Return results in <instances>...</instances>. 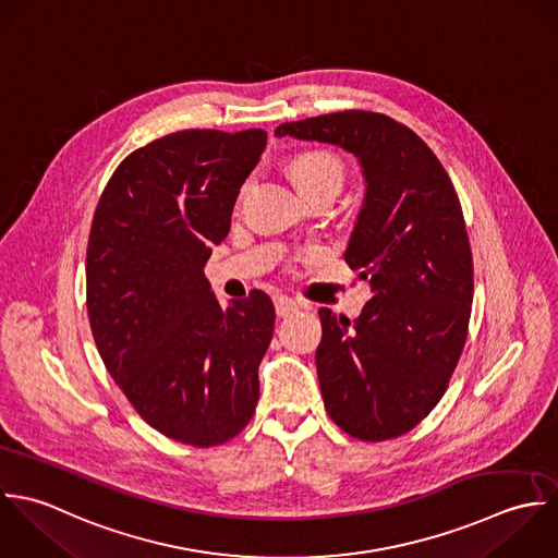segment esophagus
I'll list each match as a JSON object with an SVG mask.
<instances>
[{
    "mask_svg": "<svg viewBox=\"0 0 558 558\" xmlns=\"http://www.w3.org/2000/svg\"><path fill=\"white\" fill-rule=\"evenodd\" d=\"M274 306H276V315L278 317H289V315H293V313H298L302 308L300 302H295V300H291L287 295L274 298Z\"/></svg>",
    "mask_w": 558,
    "mask_h": 558,
    "instance_id": "esophagus-1",
    "label": "esophagus"
}]
</instances>
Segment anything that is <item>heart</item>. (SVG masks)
Wrapping results in <instances>:
<instances>
[{"instance_id": "1", "label": "heart", "mask_w": 558, "mask_h": 558, "mask_svg": "<svg viewBox=\"0 0 558 558\" xmlns=\"http://www.w3.org/2000/svg\"><path fill=\"white\" fill-rule=\"evenodd\" d=\"M293 183L300 192H311L328 185H342L344 168L342 161L328 150H308L298 155L289 166Z\"/></svg>"}]
</instances>
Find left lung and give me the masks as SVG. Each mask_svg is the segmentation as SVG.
<instances>
[{"instance_id": "1", "label": "left lung", "mask_w": 558, "mask_h": 558, "mask_svg": "<svg viewBox=\"0 0 558 558\" xmlns=\"http://www.w3.org/2000/svg\"><path fill=\"white\" fill-rule=\"evenodd\" d=\"M351 153L364 201L344 260L368 280L357 319L322 308L317 375L336 425L364 442L416 427L442 399L461 355L474 291L459 198L434 150L384 113H326L276 129Z\"/></svg>"}]
</instances>
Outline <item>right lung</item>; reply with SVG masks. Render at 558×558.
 I'll return each instance as SVG.
<instances>
[{
	"label": "right lung",
	"instance_id": "add662e5",
	"mask_svg": "<svg viewBox=\"0 0 558 558\" xmlns=\"http://www.w3.org/2000/svg\"><path fill=\"white\" fill-rule=\"evenodd\" d=\"M265 144L263 129L163 135L116 168L95 211L86 293L97 349L135 412L183 445H223L258 401L274 304L252 291L223 308L205 263Z\"/></svg>",
	"mask_w": 558,
	"mask_h": 558
}]
</instances>
